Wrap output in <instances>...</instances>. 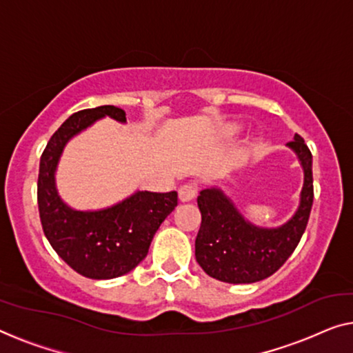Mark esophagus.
I'll list each match as a JSON object with an SVG mask.
<instances>
[{"label": "esophagus", "instance_id": "34e87169", "mask_svg": "<svg viewBox=\"0 0 353 353\" xmlns=\"http://www.w3.org/2000/svg\"><path fill=\"white\" fill-rule=\"evenodd\" d=\"M198 193V187L196 183H183V185L179 188V199L181 201H192V199L196 196Z\"/></svg>", "mask_w": 353, "mask_h": 353}]
</instances>
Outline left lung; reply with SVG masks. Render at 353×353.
<instances>
[{
	"label": "left lung",
	"mask_w": 353,
	"mask_h": 353,
	"mask_svg": "<svg viewBox=\"0 0 353 353\" xmlns=\"http://www.w3.org/2000/svg\"><path fill=\"white\" fill-rule=\"evenodd\" d=\"M287 145L301 161L304 185L298 210L282 227L259 228L247 222L219 188L199 193L201 227L194 241V256L208 276L228 283L259 282L274 274L296 249L314 201L312 154L298 134Z\"/></svg>",
	"instance_id": "obj_1"
}]
</instances>
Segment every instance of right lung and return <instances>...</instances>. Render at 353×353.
Segmentation results:
<instances>
[{"instance_id":"1","label":"right lung","mask_w":353,"mask_h":353,"mask_svg":"<svg viewBox=\"0 0 353 353\" xmlns=\"http://www.w3.org/2000/svg\"><path fill=\"white\" fill-rule=\"evenodd\" d=\"M126 122L115 106L83 109L72 114L52 134L41 155L38 208L44 234L60 259L88 279H114L145 259L154 234L177 206V192H136L122 203L101 210H74L55 188V170L63 147L72 136L101 117Z\"/></svg>"}]
</instances>
